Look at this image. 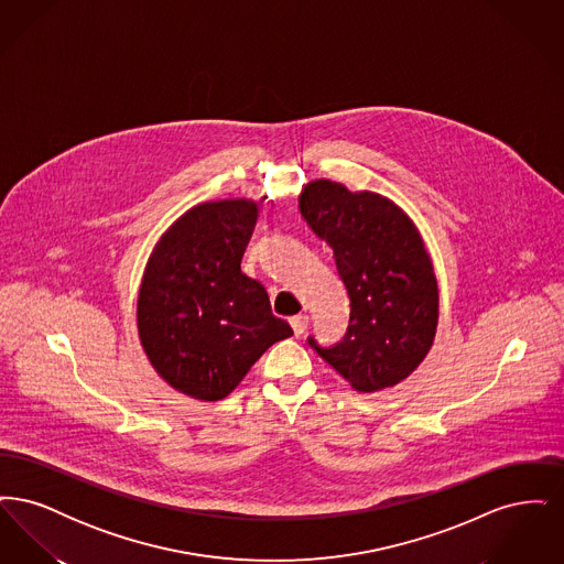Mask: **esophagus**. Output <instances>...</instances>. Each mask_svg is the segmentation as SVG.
Masks as SVG:
<instances>
[{
	"instance_id": "esophagus-1",
	"label": "esophagus",
	"mask_w": 564,
	"mask_h": 564,
	"mask_svg": "<svg viewBox=\"0 0 564 564\" xmlns=\"http://www.w3.org/2000/svg\"><path fill=\"white\" fill-rule=\"evenodd\" d=\"M292 323V329H294L295 336H300V334H304V329L308 327V315H295L290 319Z\"/></svg>"
}]
</instances>
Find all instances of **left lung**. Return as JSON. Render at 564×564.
<instances>
[{
  "mask_svg": "<svg viewBox=\"0 0 564 564\" xmlns=\"http://www.w3.org/2000/svg\"><path fill=\"white\" fill-rule=\"evenodd\" d=\"M308 228L334 251L350 300L345 336L308 345L355 391L393 387L425 359L437 325V281L414 224L375 192L317 180L300 196Z\"/></svg>",
  "mask_w": 564,
  "mask_h": 564,
  "instance_id": "left-lung-1",
  "label": "left lung"
}]
</instances>
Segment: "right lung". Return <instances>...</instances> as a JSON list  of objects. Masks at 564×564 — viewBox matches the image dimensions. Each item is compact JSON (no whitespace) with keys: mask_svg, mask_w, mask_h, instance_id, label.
Wrapping results in <instances>:
<instances>
[{"mask_svg":"<svg viewBox=\"0 0 564 564\" xmlns=\"http://www.w3.org/2000/svg\"><path fill=\"white\" fill-rule=\"evenodd\" d=\"M258 207L203 203L156 245L139 290L137 325L156 372L189 398L217 402L290 323L270 311L264 285L241 270Z\"/></svg>","mask_w":564,"mask_h":564,"instance_id":"add662e5","label":"right lung"}]
</instances>
